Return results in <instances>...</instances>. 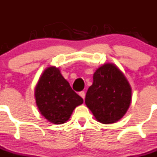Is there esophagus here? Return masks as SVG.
Instances as JSON below:
<instances>
[{"label":"esophagus","instance_id":"1","mask_svg":"<svg viewBox=\"0 0 157 157\" xmlns=\"http://www.w3.org/2000/svg\"><path fill=\"white\" fill-rule=\"evenodd\" d=\"M79 95H80V96H81V97H82V98L84 99V100H85V92H84V91H81V92H80V93H79Z\"/></svg>","mask_w":157,"mask_h":157}]
</instances>
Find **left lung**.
Segmentation results:
<instances>
[{"label": "left lung", "mask_w": 157, "mask_h": 157, "mask_svg": "<svg viewBox=\"0 0 157 157\" xmlns=\"http://www.w3.org/2000/svg\"><path fill=\"white\" fill-rule=\"evenodd\" d=\"M132 101V89L125 76L113 64H105L93 74L85 104L97 121L113 124L124 117Z\"/></svg>", "instance_id": "8db88e82"}]
</instances>
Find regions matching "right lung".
Wrapping results in <instances>:
<instances>
[{
    "mask_svg": "<svg viewBox=\"0 0 157 157\" xmlns=\"http://www.w3.org/2000/svg\"><path fill=\"white\" fill-rule=\"evenodd\" d=\"M40 114L55 124L65 123L83 99L71 88L58 68H46L40 76L34 93Z\"/></svg>",
    "mask_w": 157,
    "mask_h": 157,
    "instance_id": "right-lung-1",
    "label": "right lung"
}]
</instances>
